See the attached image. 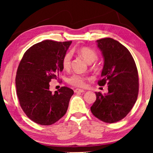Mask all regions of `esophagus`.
Listing matches in <instances>:
<instances>
[{"label": "esophagus", "mask_w": 153, "mask_h": 153, "mask_svg": "<svg viewBox=\"0 0 153 153\" xmlns=\"http://www.w3.org/2000/svg\"><path fill=\"white\" fill-rule=\"evenodd\" d=\"M84 91H83V90H82V89H79V88H76V89H75L74 90V93H84Z\"/></svg>", "instance_id": "1"}]
</instances>
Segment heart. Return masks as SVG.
Wrapping results in <instances>:
<instances>
[{
    "label": "heart",
    "mask_w": 153,
    "mask_h": 153,
    "mask_svg": "<svg viewBox=\"0 0 153 153\" xmlns=\"http://www.w3.org/2000/svg\"><path fill=\"white\" fill-rule=\"evenodd\" d=\"M78 53L84 59L85 61L88 63H92L95 62L97 59V53L95 50L89 47H81L78 51ZM72 52L68 51L64 54V56L62 58V66L64 70H69L71 67V62H72ZM95 69L97 68V65H94L93 67ZM85 79L86 77L83 75L79 74H74L72 76L69 77L67 79L68 83L74 85L76 87H83L85 85Z\"/></svg>",
    "instance_id": "obj_1"
}]
</instances>
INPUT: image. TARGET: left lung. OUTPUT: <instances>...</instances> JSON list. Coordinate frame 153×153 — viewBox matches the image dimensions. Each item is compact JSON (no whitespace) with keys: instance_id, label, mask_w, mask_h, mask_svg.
Wrapping results in <instances>:
<instances>
[{"instance_id":"8db88e82","label":"left lung","mask_w":153,"mask_h":153,"mask_svg":"<svg viewBox=\"0 0 153 153\" xmlns=\"http://www.w3.org/2000/svg\"><path fill=\"white\" fill-rule=\"evenodd\" d=\"M104 58L100 86L108 85V93H95L92 114L100 120L114 123L122 120L134 105L139 94V75L134 60L125 46L106 37L97 40Z\"/></svg>"}]
</instances>
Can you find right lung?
I'll list each match as a JSON object with an SVG mask.
<instances>
[{
    "label": "right lung",
    "instance_id": "right-lung-1",
    "mask_svg": "<svg viewBox=\"0 0 153 153\" xmlns=\"http://www.w3.org/2000/svg\"><path fill=\"white\" fill-rule=\"evenodd\" d=\"M72 41L44 40L25 52L19 65L15 79L20 106L33 122L50 125L60 120L68 110L74 91L61 87L52 93L51 79H58L63 70L62 58Z\"/></svg>",
    "mask_w": 153,
    "mask_h": 153
}]
</instances>
